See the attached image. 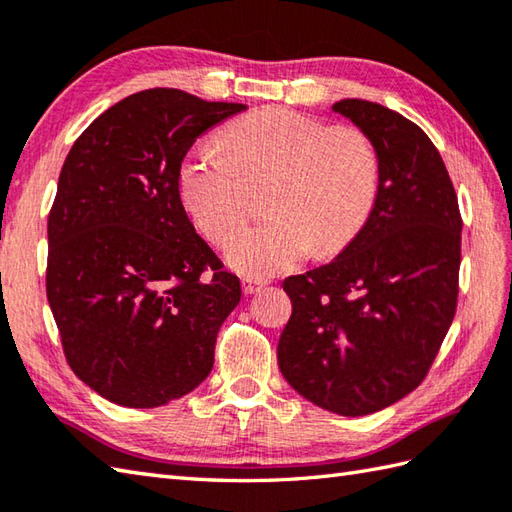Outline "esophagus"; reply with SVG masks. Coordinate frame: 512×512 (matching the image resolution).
<instances>
[{
  "mask_svg": "<svg viewBox=\"0 0 512 512\" xmlns=\"http://www.w3.org/2000/svg\"><path fill=\"white\" fill-rule=\"evenodd\" d=\"M264 286H266V281H262V279H253V277L242 279V290L246 292V295H255V292H259Z\"/></svg>",
  "mask_w": 512,
  "mask_h": 512,
  "instance_id": "obj_1",
  "label": "esophagus"
}]
</instances>
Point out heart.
Masks as SVG:
<instances>
[{
  "instance_id": "1",
  "label": "heart",
  "mask_w": 512,
  "mask_h": 512,
  "mask_svg": "<svg viewBox=\"0 0 512 512\" xmlns=\"http://www.w3.org/2000/svg\"><path fill=\"white\" fill-rule=\"evenodd\" d=\"M220 145H200L182 158L178 191L195 228L222 246L243 225L252 191L267 187L274 215L240 234L226 262L248 277H270L308 257L341 253L361 233L378 193V158L350 127L266 107L237 118Z\"/></svg>"
}]
</instances>
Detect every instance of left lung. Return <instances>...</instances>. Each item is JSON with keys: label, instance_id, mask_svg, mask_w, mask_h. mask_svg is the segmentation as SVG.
Wrapping results in <instances>:
<instances>
[{"label": "left lung", "instance_id": "1", "mask_svg": "<svg viewBox=\"0 0 512 512\" xmlns=\"http://www.w3.org/2000/svg\"><path fill=\"white\" fill-rule=\"evenodd\" d=\"M332 110L372 143L378 193L350 246L284 281L292 314L277 361L317 407L367 416L422 383L451 328L462 217L447 167L416 123L361 99Z\"/></svg>", "mask_w": 512, "mask_h": 512}]
</instances>
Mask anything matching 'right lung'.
Wrapping results in <instances>:
<instances>
[{"label": "right lung", "instance_id": "add662e5", "mask_svg": "<svg viewBox=\"0 0 512 512\" xmlns=\"http://www.w3.org/2000/svg\"><path fill=\"white\" fill-rule=\"evenodd\" d=\"M244 110L173 88L136 92L63 162L48 215V303L72 372L116 405H167L211 374L242 286L195 233L178 169L195 138Z\"/></svg>", "mask_w": 512, "mask_h": 512}]
</instances>
